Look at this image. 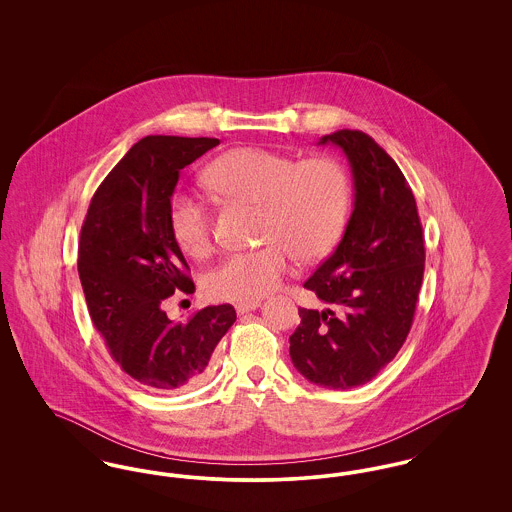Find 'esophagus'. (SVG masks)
<instances>
[{
  "label": "esophagus",
  "instance_id": "1",
  "mask_svg": "<svg viewBox=\"0 0 512 512\" xmlns=\"http://www.w3.org/2000/svg\"><path fill=\"white\" fill-rule=\"evenodd\" d=\"M259 307H261V301H249V303H238V305H236V311H238V315H244V313L255 311V309H259Z\"/></svg>",
  "mask_w": 512,
  "mask_h": 512
}]
</instances>
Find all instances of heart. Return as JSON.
<instances>
[{
  "mask_svg": "<svg viewBox=\"0 0 512 512\" xmlns=\"http://www.w3.org/2000/svg\"><path fill=\"white\" fill-rule=\"evenodd\" d=\"M209 188L230 203L259 207V240L251 251L224 257L205 274V292L220 301L249 303L276 290L293 255L303 263L326 257L340 242L349 215V176L338 159H295L263 147H238L215 159ZM172 236L192 257L213 247V215L194 195L176 194L169 207Z\"/></svg>",
  "mask_w": 512,
  "mask_h": 512,
  "instance_id": "obj_1",
  "label": "heart"
}]
</instances>
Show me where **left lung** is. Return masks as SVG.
Here are the masks:
<instances>
[{
  "mask_svg": "<svg viewBox=\"0 0 512 512\" xmlns=\"http://www.w3.org/2000/svg\"><path fill=\"white\" fill-rule=\"evenodd\" d=\"M349 159L355 205L336 251L303 284L326 309L299 307L292 363L309 382L349 390L395 359L413 326L424 276V234L413 190L390 155L361 130L318 144Z\"/></svg>",
  "mask_w": 512,
  "mask_h": 512,
  "instance_id": "left-lung-1",
  "label": "left lung"
}]
</instances>
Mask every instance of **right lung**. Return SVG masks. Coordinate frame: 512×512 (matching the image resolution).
<instances>
[{"label":"right lung","instance_id":"add662e5","mask_svg":"<svg viewBox=\"0 0 512 512\" xmlns=\"http://www.w3.org/2000/svg\"><path fill=\"white\" fill-rule=\"evenodd\" d=\"M217 138L146 136L128 149L90 201L78 244L88 311L113 361L151 391L199 384L220 338L236 322L232 305H211L172 322L163 303L194 292L190 267L169 224L180 171Z\"/></svg>","mask_w":512,"mask_h":512}]
</instances>
